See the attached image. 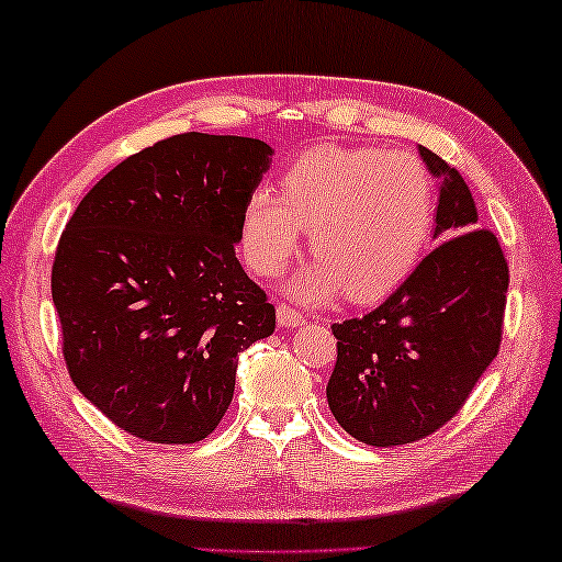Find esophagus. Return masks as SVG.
<instances>
[{
    "mask_svg": "<svg viewBox=\"0 0 562 562\" xmlns=\"http://www.w3.org/2000/svg\"><path fill=\"white\" fill-rule=\"evenodd\" d=\"M276 318H279L281 328H296L303 323V313L289 306V303H279V306H276Z\"/></svg>",
    "mask_w": 562,
    "mask_h": 562,
    "instance_id": "34e87169",
    "label": "esophagus"
}]
</instances>
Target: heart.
Returning <instances> with one entry per match:
<instances>
[{
	"label": "heart",
	"instance_id": "1",
	"mask_svg": "<svg viewBox=\"0 0 562 562\" xmlns=\"http://www.w3.org/2000/svg\"><path fill=\"white\" fill-rule=\"evenodd\" d=\"M435 222V184L419 157L372 147H316L281 175L279 194L254 190L239 222L241 254L271 279L301 249L316 263L289 283L308 303L342 289L368 303L395 291L415 269Z\"/></svg>",
	"mask_w": 562,
	"mask_h": 562
}]
</instances>
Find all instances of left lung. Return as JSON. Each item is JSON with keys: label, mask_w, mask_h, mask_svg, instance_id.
<instances>
[{"label": "left lung", "mask_w": 562, "mask_h": 562, "mask_svg": "<svg viewBox=\"0 0 562 562\" xmlns=\"http://www.w3.org/2000/svg\"><path fill=\"white\" fill-rule=\"evenodd\" d=\"M419 155L439 177V244L375 311L333 323L328 405L370 447L409 445L445 427L498 356L504 328L508 263L496 234L479 226L464 177L427 147Z\"/></svg>", "instance_id": "obj_1"}]
</instances>
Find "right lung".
I'll list each match as a JSON object with an SVG mask.
<instances>
[{
  "label": "right lung",
  "instance_id": "add662e5",
  "mask_svg": "<svg viewBox=\"0 0 562 562\" xmlns=\"http://www.w3.org/2000/svg\"><path fill=\"white\" fill-rule=\"evenodd\" d=\"M271 155L256 137L172 135L115 165L68 220L52 269L64 360L127 435H212L239 352L273 333V306L236 259Z\"/></svg>",
  "mask_w": 562,
  "mask_h": 562
}]
</instances>
